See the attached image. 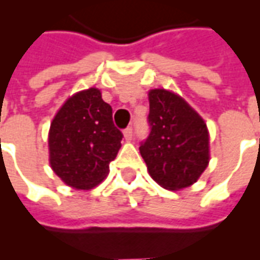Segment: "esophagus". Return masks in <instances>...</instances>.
<instances>
[{
    "label": "esophagus",
    "mask_w": 260,
    "mask_h": 260,
    "mask_svg": "<svg viewBox=\"0 0 260 260\" xmlns=\"http://www.w3.org/2000/svg\"><path fill=\"white\" fill-rule=\"evenodd\" d=\"M132 136H134V131H132V126H128L124 129V138L125 140H132Z\"/></svg>",
    "instance_id": "obj_1"
}]
</instances>
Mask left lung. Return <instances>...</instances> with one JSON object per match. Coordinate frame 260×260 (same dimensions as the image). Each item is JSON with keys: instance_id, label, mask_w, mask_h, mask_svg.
Here are the masks:
<instances>
[{"instance_id": "left-lung-1", "label": "left lung", "mask_w": 260, "mask_h": 260, "mask_svg": "<svg viewBox=\"0 0 260 260\" xmlns=\"http://www.w3.org/2000/svg\"><path fill=\"white\" fill-rule=\"evenodd\" d=\"M150 135L139 150L155 182L179 190L197 182L209 163V132L202 117L178 94L150 90Z\"/></svg>"}]
</instances>
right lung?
I'll use <instances>...</instances> for the list:
<instances>
[{
	"instance_id": "1",
	"label": "right lung",
	"mask_w": 260,
	"mask_h": 260,
	"mask_svg": "<svg viewBox=\"0 0 260 260\" xmlns=\"http://www.w3.org/2000/svg\"><path fill=\"white\" fill-rule=\"evenodd\" d=\"M112 106L95 87L79 91L59 109L50 126V165L66 185L89 190L109 171L121 147Z\"/></svg>"
}]
</instances>
